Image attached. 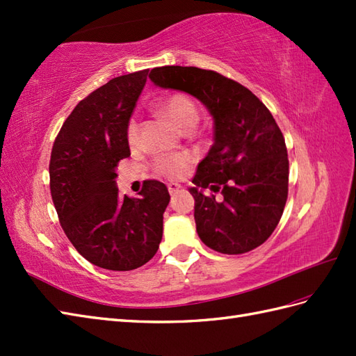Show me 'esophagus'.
Returning a JSON list of instances; mask_svg holds the SVG:
<instances>
[{"label": "esophagus", "mask_w": 356, "mask_h": 356, "mask_svg": "<svg viewBox=\"0 0 356 356\" xmlns=\"http://www.w3.org/2000/svg\"><path fill=\"white\" fill-rule=\"evenodd\" d=\"M180 186L179 184H168V193L171 194V195H174V194H177L179 193V190H180Z\"/></svg>", "instance_id": "1"}]
</instances>
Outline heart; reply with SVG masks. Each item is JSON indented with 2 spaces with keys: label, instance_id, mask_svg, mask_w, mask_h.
I'll return each mask as SVG.
<instances>
[{
  "label": "heart",
  "instance_id": "b5f03b06",
  "mask_svg": "<svg viewBox=\"0 0 356 356\" xmlns=\"http://www.w3.org/2000/svg\"><path fill=\"white\" fill-rule=\"evenodd\" d=\"M156 111L162 115L165 119L179 128L180 131H191L199 122V110L195 107L194 102L188 99L185 96H168L163 101L156 105ZM127 140L131 147L138 145L139 142V128L138 124L131 120L130 125L127 128ZM191 165V157L188 154H176L171 157H161L154 162V170L157 174L163 177L174 179L184 174Z\"/></svg>",
  "mask_w": 356,
  "mask_h": 356
}]
</instances>
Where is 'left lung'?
I'll return each mask as SVG.
<instances>
[{
  "label": "left lung",
  "instance_id": "1",
  "mask_svg": "<svg viewBox=\"0 0 356 356\" xmlns=\"http://www.w3.org/2000/svg\"><path fill=\"white\" fill-rule=\"evenodd\" d=\"M149 79L197 97L214 118V143L190 188L200 240L229 255L263 245L282 218L289 185L287 149L274 116L251 90L213 70L165 65L151 70ZM205 189L220 192L222 200L205 196Z\"/></svg>",
  "mask_w": 356,
  "mask_h": 356
}]
</instances>
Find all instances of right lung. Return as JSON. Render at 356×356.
<instances>
[{
  "label": "right lung",
  "instance_id": "obj_1",
  "mask_svg": "<svg viewBox=\"0 0 356 356\" xmlns=\"http://www.w3.org/2000/svg\"><path fill=\"white\" fill-rule=\"evenodd\" d=\"M148 70L108 81L84 97L59 130L50 156V193L65 236L86 260L131 270L153 259L170 203L166 186L145 180L139 197H120L116 168L130 156L127 128Z\"/></svg>",
  "mask_w": 356,
  "mask_h": 356
}]
</instances>
